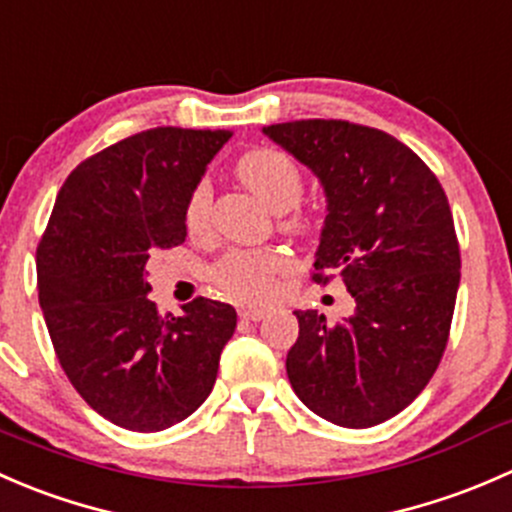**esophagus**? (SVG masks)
<instances>
[{"label": "esophagus", "instance_id": "obj_1", "mask_svg": "<svg viewBox=\"0 0 512 512\" xmlns=\"http://www.w3.org/2000/svg\"><path fill=\"white\" fill-rule=\"evenodd\" d=\"M265 314H267L265 307H240V317L242 319H252V322H260Z\"/></svg>", "mask_w": 512, "mask_h": 512}]
</instances>
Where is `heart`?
Wrapping results in <instances>:
<instances>
[{
    "instance_id": "b5f03b06",
    "label": "heart",
    "mask_w": 512,
    "mask_h": 512,
    "mask_svg": "<svg viewBox=\"0 0 512 512\" xmlns=\"http://www.w3.org/2000/svg\"><path fill=\"white\" fill-rule=\"evenodd\" d=\"M242 183L275 213L294 208L302 198L304 180L292 158L285 153L260 148L237 163ZM210 183L200 180L185 203V227L190 235H203L210 223ZM287 257L280 250H232L215 265L213 280L227 297L237 302H267L275 292V277L285 272Z\"/></svg>"
}]
</instances>
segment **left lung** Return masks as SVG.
I'll use <instances>...</instances> for the list:
<instances>
[{
    "label": "left lung",
    "mask_w": 512,
    "mask_h": 512,
    "mask_svg": "<svg viewBox=\"0 0 512 512\" xmlns=\"http://www.w3.org/2000/svg\"><path fill=\"white\" fill-rule=\"evenodd\" d=\"M262 133L322 183L314 282L334 272L354 297L339 324L317 309L294 312L289 384L337 426L384 423L421 394L448 342L461 252L446 193L409 146L376 128L309 118Z\"/></svg>",
    "instance_id": "1"
}]
</instances>
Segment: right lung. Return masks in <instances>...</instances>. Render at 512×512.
<instances>
[{
	"mask_svg": "<svg viewBox=\"0 0 512 512\" xmlns=\"http://www.w3.org/2000/svg\"><path fill=\"white\" fill-rule=\"evenodd\" d=\"M230 131L160 126L76 165L36 247L39 304L81 399L128 431L153 433L210 396L237 327L225 302L198 297L160 314L148 257L185 242V203Z\"/></svg>",
	"mask_w": 512,
	"mask_h": 512,
	"instance_id": "obj_1",
	"label": "right lung"
}]
</instances>
